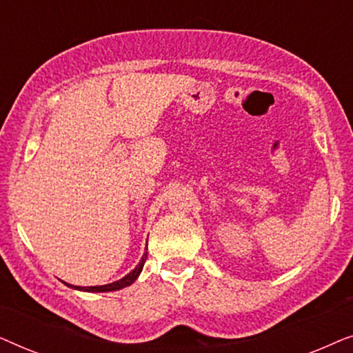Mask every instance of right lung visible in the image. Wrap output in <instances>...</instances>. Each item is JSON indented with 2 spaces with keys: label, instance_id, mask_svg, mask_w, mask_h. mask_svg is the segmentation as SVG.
Wrapping results in <instances>:
<instances>
[{
  "label": "right lung",
  "instance_id": "obj_1",
  "mask_svg": "<svg viewBox=\"0 0 353 353\" xmlns=\"http://www.w3.org/2000/svg\"><path fill=\"white\" fill-rule=\"evenodd\" d=\"M146 250H148V245H146ZM146 257H148V252L143 254L141 260H139V263L134 267V270H132L127 276H123L122 279H119V281H114V283H109V284H104V286H88V288H81V286H72L69 283H64L65 286H69L72 289H79V291H85V292H110V291H119V289L122 288H127L130 284L134 283V279L139 276V273H141V270L144 267V262H146Z\"/></svg>",
  "mask_w": 353,
  "mask_h": 353
}]
</instances>
